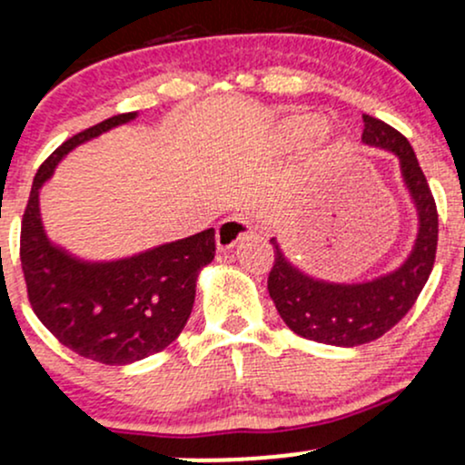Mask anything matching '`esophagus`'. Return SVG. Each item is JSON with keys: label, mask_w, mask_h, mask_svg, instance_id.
Masks as SVG:
<instances>
[{"label": "esophagus", "mask_w": 465, "mask_h": 465, "mask_svg": "<svg viewBox=\"0 0 465 465\" xmlns=\"http://www.w3.org/2000/svg\"><path fill=\"white\" fill-rule=\"evenodd\" d=\"M253 233V225H251L247 214H233L218 223L216 227V247L221 251L233 249L242 238H249Z\"/></svg>", "instance_id": "1"}]
</instances>
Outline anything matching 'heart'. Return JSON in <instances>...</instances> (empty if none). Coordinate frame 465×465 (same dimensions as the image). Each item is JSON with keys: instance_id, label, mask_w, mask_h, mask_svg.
Wrapping results in <instances>:
<instances>
[{"instance_id": "heart-1", "label": "heart", "mask_w": 465, "mask_h": 465, "mask_svg": "<svg viewBox=\"0 0 465 465\" xmlns=\"http://www.w3.org/2000/svg\"><path fill=\"white\" fill-rule=\"evenodd\" d=\"M314 129H317V122L308 115H295V117H288L280 124V135L284 137L286 142H300L303 137L312 135ZM317 137L322 142H330L334 137V129L332 126H323L322 131L317 133Z\"/></svg>"}]
</instances>
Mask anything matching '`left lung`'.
Segmentation results:
<instances>
[{"label":"left lung","mask_w":465,"mask_h":465,"mask_svg":"<svg viewBox=\"0 0 465 465\" xmlns=\"http://www.w3.org/2000/svg\"><path fill=\"white\" fill-rule=\"evenodd\" d=\"M362 143L398 159L400 174L418 210V233L407 258L371 280L330 282L291 262L277 238H271L275 262L269 273V295L277 312L295 334L336 348H356L389 332L418 300L437 251L435 201L409 140L371 115H362Z\"/></svg>","instance_id":"left-lung-1"}]
</instances>
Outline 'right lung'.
<instances>
[{"label": "right lung", "instance_id": "right-lung-1", "mask_svg": "<svg viewBox=\"0 0 465 465\" xmlns=\"http://www.w3.org/2000/svg\"><path fill=\"white\" fill-rule=\"evenodd\" d=\"M137 115H114L58 146L32 181L21 223V269L32 311L65 348L103 365H131L168 348L188 323L199 273L216 253L214 229L111 260L78 258L47 238L41 188L56 165Z\"/></svg>", "mask_w": 465, "mask_h": 465}]
</instances>
